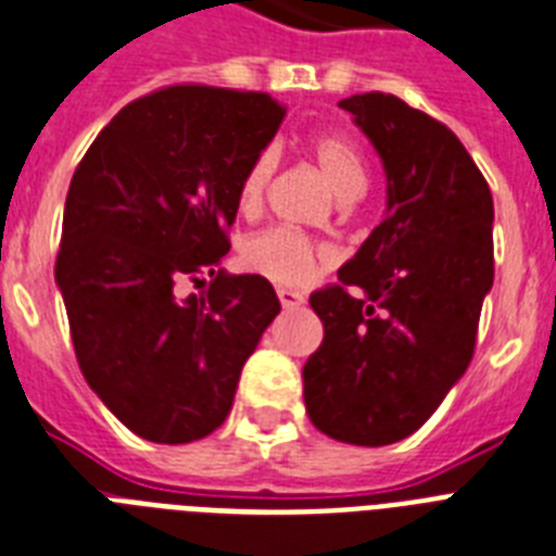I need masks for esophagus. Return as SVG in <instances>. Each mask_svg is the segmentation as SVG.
<instances>
[{
	"label": "esophagus",
	"instance_id": "esophagus-1",
	"mask_svg": "<svg viewBox=\"0 0 556 556\" xmlns=\"http://www.w3.org/2000/svg\"><path fill=\"white\" fill-rule=\"evenodd\" d=\"M278 301H281L283 309H295V306L304 304V292H298V289L278 287Z\"/></svg>",
	"mask_w": 556,
	"mask_h": 556
}]
</instances>
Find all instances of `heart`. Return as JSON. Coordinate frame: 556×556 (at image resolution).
<instances>
[{
  "instance_id": "b5f03b06",
  "label": "heart",
  "mask_w": 556,
  "mask_h": 556,
  "mask_svg": "<svg viewBox=\"0 0 556 556\" xmlns=\"http://www.w3.org/2000/svg\"><path fill=\"white\" fill-rule=\"evenodd\" d=\"M309 153L320 167L324 178L334 190L338 199H355L366 190V164L355 141L346 139L343 132H318L309 141ZM278 164L275 147H264L252 164L247 167L241 187H238V204L241 210H255L264 199L269 178ZM241 258L250 269L261 273L269 281L278 283H301L306 281L318 264H327L332 252L309 236L289 227H267L247 238Z\"/></svg>"
}]
</instances>
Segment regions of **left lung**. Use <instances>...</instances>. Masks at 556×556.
Returning a JSON list of instances; mask_svg holds the SVG:
<instances>
[{
  "instance_id": "1",
  "label": "left lung",
  "mask_w": 556,
  "mask_h": 556,
  "mask_svg": "<svg viewBox=\"0 0 556 556\" xmlns=\"http://www.w3.org/2000/svg\"><path fill=\"white\" fill-rule=\"evenodd\" d=\"M387 169V215L338 283L309 295L324 343L304 366L315 429L389 446L432 417L475 355L494 281V201L460 139L392 93L343 99Z\"/></svg>"
}]
</instances>
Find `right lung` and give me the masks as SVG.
Here are the masks:
<instances>
[{
	"mask_svg": "<svg viewBox=\"0 0 556 556\" xmlns=\"http://www.w3.org/2000/svg\"><path fill=\"white\" fill-rule=\"evenodd\" d=\"M283 116L267 93L164 87L118 110L73 173L56 255L73 350L139 438L176 446L215 432L281 312L267 278L218 264L241 178ZM185 280L205 289L181 296Z\"/></svg>",
	"mask_w": 556,
	"mask_h": 556,
	"instance_id": "1",
	"label": "right lung"
}]
</instances>
